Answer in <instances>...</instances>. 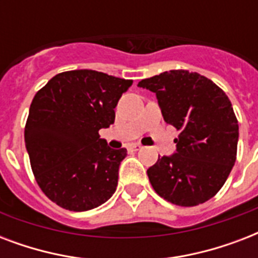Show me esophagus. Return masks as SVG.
Wrapping results in <instances>:
<instances>
[{
    "label": "esophagus",
    "instance_id": "1",
    "mask_svg": "<svg viewBox=\"0 0 258 258\" xmlns=\"http://www.w3.org/2000/svg\"><path fill=\"white\" fill-rule=\"evenodd\" d=\"M142 149V145L139 143H134V145L130 146V150H133V151H139Z\"/></svg>",
    "mask_w": 258,
    "mask_h": 258
}]
</instances>
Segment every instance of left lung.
<instances>
[{
  "mask_svg": "<svg viewBox=\"0 0 258 258\" xmlns=\"http://www.w3.org/2000/svg\"><path fill=\"white\" fill-rule=\"evenodd\" d=\"M166 123L179 135L176 151L147 170L157 194L174 205L197 206L224 186L237 157L238 121L226 93L210 79L184 70L145 79Z\"/></svg>",
  "mask_w": 258,
  "mask_h": 258,
  "instance_id": "8db88e82",
  "label": "left lung"
}]
</instances>
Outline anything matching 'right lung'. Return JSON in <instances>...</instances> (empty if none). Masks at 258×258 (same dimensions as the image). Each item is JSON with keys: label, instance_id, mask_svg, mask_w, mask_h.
<instances>
[{"label": "right lung", "instance_id": "add662e5", "mask_svg": "<svg viewBox=\"0 0 258 258\" xmlns=\"http://www.w3.org/2000/svg\"><path fill=\"white\" fill-rule=\"evenodd\" d=\"M133 80L91 70L56 75L34 95L25 146L38 186L71 212L100 206L116 190L127 150H113L99 130L115 121L120 96Z\"/></svg>", "mask_w": 258, "mask_h": 258}]
</instances>
